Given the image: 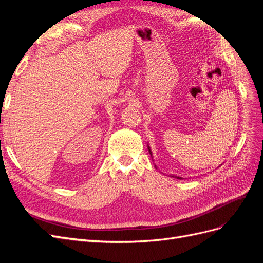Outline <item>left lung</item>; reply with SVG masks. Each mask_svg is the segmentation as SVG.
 Returning <instances> with one entry per match:
<instances>
[{
	"instance_id": "left-lung-1",
	"label": "left lung",
	"mask_w": 263,
	"mask_h": 263,
	"mask_svg": "<svg viewBox=\"0 0 263 263\" xmlns=\"http://www.w3.org/2000/svg\"><path fill=\"white\" fill-rule=\"evenodd\" d=\"M148 149H149V154L151 155V154H153V153H151V150H150V148H149V146H148ZM151 156H153V155H151ZM173 178H177V179H182L181 177H177V176H172Z\"/></svg>"
}]
</instances>
